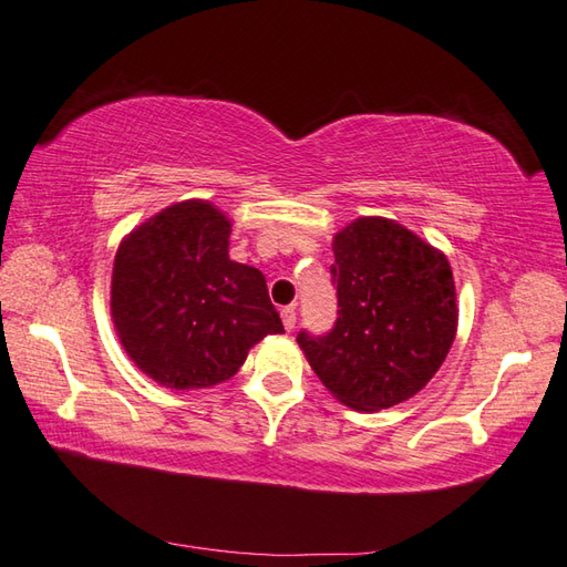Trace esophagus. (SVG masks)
<instances>
[{
  "instance_id": "34e87169",
  "label": "esophagus",
  "mask_w": 567,
  "mask_h": 567,
  "mask_svg": "<svg viewBox=\"0 0 567 567\" xmlns=\"http://www.w3.org/2000/svg\"><path fill=\"white\" fill-rule=\"evenodd\" d=\"M280 317H282V327H285L287 331H292L295 323H297V311H295V307H285V309L280 311Z\"/></svg>"
}]
</instances>
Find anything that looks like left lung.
<instances>
[{
    "instance_id": "8db88e82",
    "label": "left lung",
    "mask_w": 567,
    "mask_h": 567,
    "mask_svg": "<svg viewBox=\"0 0 567 567\" xmlns=\"http://www.w3.org/2000/svg\"><path fill=\"white\" fill-rule=\"evenodd\" d=\"M339 319L323 336L297 333L336 400L380 412L414 396L449 355L455 282L449 258L402 224L363 216L333 236Z\"/></svg>"
}]
</instances>
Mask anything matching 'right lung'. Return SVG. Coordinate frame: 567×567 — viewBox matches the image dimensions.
Masks as SVG:
<instances>
[{
	"mask_svg": "<svg viewBox=\"0 0 567 567\" xmlns=\"http://www.w3.org/2000/svg\"><path fill=\"white\" fill-rule=\"evenodd\" d=\"M231 221L187 199L134 228L116 250L112 319L128 358L175 390L234 378L248 351L282 333L260 270L228 258Z\"/></svg>",
	"mask_w": 567,
	"mask_h": 567,
	"instance_id": "add662e5",
	"label": "right lung"
}]
</instances>
